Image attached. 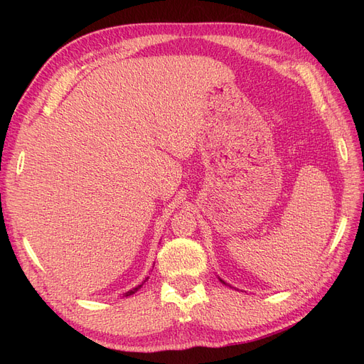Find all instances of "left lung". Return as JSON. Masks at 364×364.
<instances>
[{"label":"left lung","mask_w":364,"mask_h":364,"mask_svg":"<svg viewBox=\"0 0 364 364\" xmlns=\"http://www.w3.org/2000/svg\"><path fill=\"white\" fill-rule=\"evenodd\" d=\"M220 281H222V279H220ZM222 282H223V284H226V282H225V281H222Z\"/></svg>","instance_id":"obj_1"}]
</instances>
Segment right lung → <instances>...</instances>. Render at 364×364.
Listing matches in <instances>:
<instances>
[{
	"instance_id": "add662e5",
	"label": "right lung",
	"mask_w": 364,
	"mask_h": 364,
	"mask_svg": "<svg viewBox=\"0 0 364 364\" xmlns=\"http://www.w3.org/2000/svg\"><path fill=\"white\" fill-rule=\"evenodd\" d=\"M146 279H147V278H146ZM144 282H146V281H144ZM144 282H142V284H144ZM142 284H139V285H138V287H135V289H132V290H129V291H127V293H126L124 296H130V294H134L135 291H138V290H139V289L142 287Z\"/></svg>"
}]
</instances>
